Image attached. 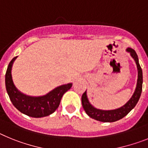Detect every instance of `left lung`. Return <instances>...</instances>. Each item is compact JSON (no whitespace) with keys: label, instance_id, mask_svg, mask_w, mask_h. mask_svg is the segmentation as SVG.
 Wrapping results in <instances>:
<instances>
[{"label":"left lung","instance_id":"1","mask_svg":"<svg viewBox=\"0 0 148 148\" xmlns=\"http://www.w3.org/2000/svg\"><path fill=\"white\" fill-rule=\"evenodd\" d=\"M127 51L130 53V55L136 61L137 69H138V80H137V85H136L134 94L130 99V101L121 108L113 110H101L96 109L90 104L86 95V91L82 95V105L87 115L92 119L102 122L116 121L123 119L124 116L127 115L138 103L142 91V83H143L142 70L138 62V56L136 54V51L130 47H128Z\"/></svg>","mask_w":148,"mask_h":148}]
</instances>
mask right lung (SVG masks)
I'll list each match as a JSON object with an SVG mask.
<instances>
[{"instance_id": "obj_1", "label": "right lung", "mask_w": 148, "mask_h": 148, "mask_svg": "<svg viewBox=\"0 0 148 148\" xmlns=\"http://www.w3.org/2000/svg\"><path fill=\"white\" fill-rule=\"evenodd\" d=\"M16 58L17 56L10 61L5 75L6 92L12 104L21 112L33 118L45 117L54 112L60 106L62 95L71 88L72 83L60 86L41 97H30L24 95L15 88L12 79L11 70Z\"/></svg>"}]
</instances>
